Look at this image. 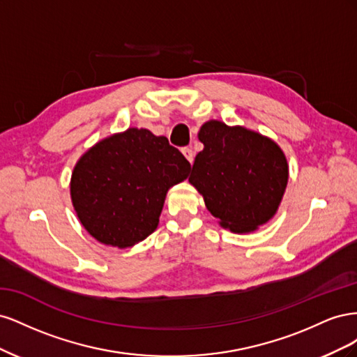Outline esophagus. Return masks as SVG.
<instances>
[{
    "mask_svg": "<svg viewBox=\"0 0 357 357\" xmlns=\"http://www.w3.org/2000/svg\"><path fill=\"white\" fill-rule=\"evenodd\" d=\"M181 153L185 155V158L192 164V162H193V152H192V149H190V147H183V149H181Z\"/></svg>",
    "mask_w": 357,
    "mask_h": 357,
    "instance_id": "esophagus-1",
    "label": "esophagus"
}]
</instances>
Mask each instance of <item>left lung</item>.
<instances>
[{
	"mask_svg": "<svg viewBox=\"0 0 357 357\" xmlns=\"http://www.w3.org/2000/svg\"><path fill=\"white\" fill-rule=\"evenodd\" d=\"M198 138L204 150L193 162L189 181L220 226L245 234L273 219L289 180L287 160L278 144L219 121L205 122Z\"/></svg>",
	"mask_w": 357,
	"mask_h": 357,
	"instance_id": "left-lung-1",
	"label": "left lung"
}]
</instances>
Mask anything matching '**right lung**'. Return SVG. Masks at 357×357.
<instances>
[{"label": "right lung", "mask_w": 357, "mask_h": 357, "mask_svg": "<svg viewBox=\"0 0 357 357\" xmlns=\"http://www.w3.org/2000/svg\"><path fill=\"white\" fill-rule=\"evenodd\" d=\"M189 169L167 137L129 128L101 139L75 164L70 183L74 210L96 241L132 247L158 228L168 189L186 180Z\"/></svg>", "instance_id": "1"}]
</instances>
